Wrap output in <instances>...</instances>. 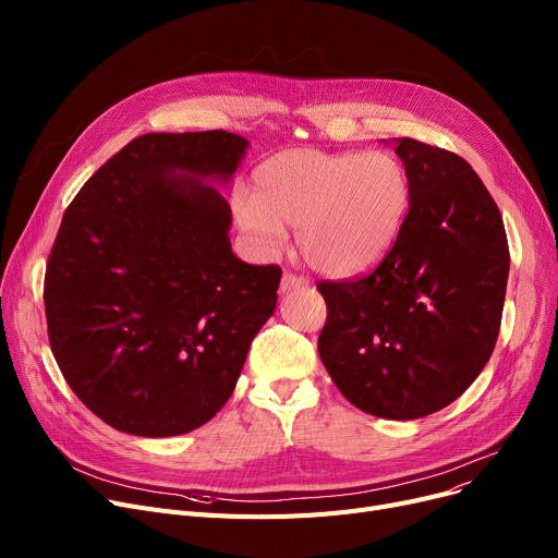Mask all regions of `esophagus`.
Returning a JSON list of instances; mask_svg holds the SVG:
<instances>
[{
    "instance_id": "obj_1",
    "label": "esophagus",
    "mask_w": 558,
    "mask_h": 558,
    "mask_svg": "<svg viewBox=\"0 0 558 558\" xmlns=\"http://www.w3.org/2000/svg\"><path fill=\"white\" fill-rule=\"evenodd\" d=\"M310 280L305 276H299V274H291V271H284L282 276V282H280V291H291L296 287H307Z\"/></svg>"
}]
</instances>
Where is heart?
<instances>
[{"instance_id":"1","label":"heart","mask_w":558,"mask_h":558,"mask_svg":"<svg viewBox=\"0 0 558 558\" xmlns=\"http://www.w3.org/2000/svg\"><path fill=\"white\" fill-rule=\"evenodd\" d=\"M409 203V173L389 151L289 149L255 169L253 194L234 198V219L267 253L282 248L284 226H299L314 269L357 276L389 253Z\"/></svg>"}]
</instances>
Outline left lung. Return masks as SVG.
I'll use <instances>...</instances> for the list:
<instances>
[{"label": "left lung", "mask_w": 558, "mask_h": 558, "mask_svg": "<svg viewBox=\"0 0 558 558\" xmlns=\"http://www.w3.org/2000/svg\"><path fill=\"white\" fill-rule=\"evenodd\" d=\"M412 183L398 240L355 280H324L318 355L362 412L414 421L454 402L500 332L509 244L502 215L463 158L400 137Z\"/></svg>", "instance_id": "obj_1"}]
</instances>
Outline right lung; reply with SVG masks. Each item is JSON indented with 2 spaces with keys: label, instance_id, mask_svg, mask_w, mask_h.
Wrapping results in <instances>:
<instances>
[{
  "label": "right lung",
  "instance_id": "right-lung-1",
  "mask_svg": "<svg viewBox=\"0 0 558 558\" xmlns=\"http://www.w3.org/2000/svg\"><path fill=\"white\" fill-rule=\"evenodd\" d=\"M248 142L228 131L146 133L68 205L45 271L51 353L110 427L175 436L232 396L276 310L280 267L230 248L228 183Z\"/></svg>",
  "mask_w": 558,
  "mask_h": 558
}]
</instances>
